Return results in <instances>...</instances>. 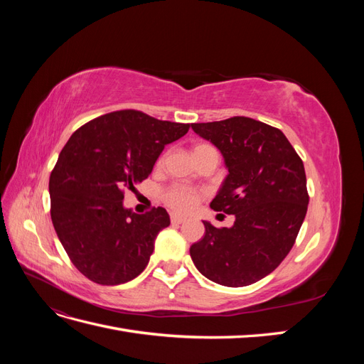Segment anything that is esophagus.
Wrapping results in <instances>:
<instances>
[{
	"mask_svg": "<svg viewBox=\"0 0 364 364\" xmlns=\"http://www.w3.org/2000/svg\"><path fill=\"white\" fill-rule=\"evenodd\" d=\"M170 220H171V223H182V222H185L186 220V217H183V215H181V214H176V213H173L171 215H170Z\"/></svg>",
	"mask_w": 364,
	"mask_h": 364,
	"instance_id": "esophagus-1",
	"label": "esophagus"
}]
</instances>
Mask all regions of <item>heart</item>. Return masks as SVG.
Segmentation results:
<instances>
[{"instance_id": "b5f03b06", "label": "heart", "mask_w": 364, "mask_h": 364, "mask_svg": "<svg viewBox=\"0 0 364 364\" xmlns=\"http://www.w3.org/2000/svg\"><path fill=\"white\" fill-rule=\"evenodd\" d=\"M211 146L208 144H199L196 146L193 153L194 155H197V153H200L206 149H209ZM162 159H159L161 162ZM164 202L167 203L170 208L176 209V211H181V213H186L190 211V209H193L197 202H199V197H200V193L197 191L196 188H193V186L190 185H183V183H173L170 185L168 188L164 190Z\"/></svg>"}]
</instances>
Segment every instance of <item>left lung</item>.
Here are the masks:
<instances>
[{
    "label": "left lung",
    "mask_w": 364,
    "mask_h": 364,
    "mask_svg": "<svg viewBox=\"0 0 364 364\" xmlns=\"http://www.w3.org/2000/svg\"><path fill=\"white\" fill-rule=\"evenodd\" d=\"M191 127L222 151L229 171L211 208L235 215L232 228L203 222L191 258L208 279L245 287L272 273L294 245L310 202L304 162L279 129L258 119L232 117Z\"/></svg>",
    "instance_id": "8db88e82"
}]
</instances>
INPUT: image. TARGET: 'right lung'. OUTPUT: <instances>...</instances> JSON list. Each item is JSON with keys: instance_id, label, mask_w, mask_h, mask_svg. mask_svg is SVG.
I'll return each mask as SVG.
<instances>
[{"instance_id": "1", "label": "right lung", "mask_w": 364, "mask_h": 364, "mask_svg": "<svg viewBox=\"0 0 364 364\" xmlns=\"http://www.w3.org/2000/svg\"><path fill=\"white\" fill-rule=\"evenodd\" d=\"M188 129L123 109L91 119L65 144L50 176V213L65 252L87 279L118 285L146 269L170 217L161 206L146 214L124 209V191L147 179L164 147Z\"/></svg>"}]
</instances>
